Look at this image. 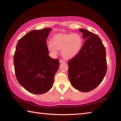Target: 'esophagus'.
<instances>
[{"instance_id":"34e87169","label":"esophagus","mask_w":121,"mask_h":121,"mask_svg":"<svg viewBox=\"0 0 121 121\" xmlns=\"http://www.w3.org/2000/svg\"><path fill=\"white\" fill-rule=\"evenodd\" d=\"M59 62H60V63H64V62H65V61L64 60H62V59H60V60H59Z\"/></svg>"}]
</instances>
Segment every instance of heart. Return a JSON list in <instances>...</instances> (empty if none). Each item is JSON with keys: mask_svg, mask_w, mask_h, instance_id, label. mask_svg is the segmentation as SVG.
I'll return each mask as SVG.
<instances>
[{"mask_svg": "<svg viewBox=\"0 0 121 121\" xmlns=\"http://www.w3.org/2000/svg\"><path fill=\"white\" fill-rule=\"evenodd\" d=\"M53 43H49L47 46L49 51L54 55L58 53V49L62 50L65 58L70 59L75 56L81 51L82 38L78 34L59 33L53 36Z\"/></svg>", "mask_w": 121, "mask_h": 121, "instance_id": "obj_1", "label": "heart"}]
</instances>
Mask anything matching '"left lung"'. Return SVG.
Masks as SVG:
<instances>
[{"label": "left lung", "instance_id": "8db88e82", "mask_svg": "<svg viewBox=\"0 0 121 121\" xmlns=\"http://www.w3.org/2000/svg\"><path fill=\"white\" fill-rule=\"evenodd\" d=\"M79 30L86 40L80 52L68 61V76L75 89L88 92L96 88L104 78L106 52L98 35L85 29Z\"/></svg>", "mask_w": 121, "mask_h": 121}]
</instances>
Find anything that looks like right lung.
Returning <instances> with one entry per match:
<instances>
[{"label":"right lung","mask_w":121,"mask_h":121,"mask_svg":"<svg viewBox=\"0 0 121 121\" xmlns=\"http://www.w3.org/2000/svg\"><path fill=\"white\" fill-rule=\"evenodd\" d=\"M51 28L33 30L19 40L13 62L20 85L34 94L46 93L52 87L59 60L49 56L46 39Z\"/></svg>","instance_id":"obj_1"}]
</instances>
